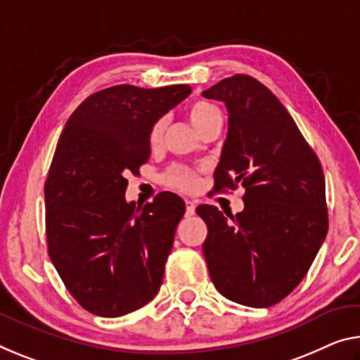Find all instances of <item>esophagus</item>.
<instances>
[{"instance_id":"obj_1","label":"esophagus","mask_w":360,"mask_h":360,"mask_svg":"<svg viewBox=\"0 0 360 360\" xmlns=\"http://www.w3.org/2000/svg\"><path fill=\"white\" fill-rule=\"evenodd\" d=\"M195 202L193 200H186V214L187 216H192L193 213H195Z\"/></svg>"}]
</instances>
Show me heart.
I'll use <instances>...</instances> for the list:
<instances>
[{"label":"heart","mask_w":360,"mask_h":360,"mask_svg":"<svg viewBox=\"0 0 360 360\" xmlns=\"http://www.w3.org/2000/svg\"><path fill=\"white\" fill-rule=\"evenodd\" d=\"M187 113H189L191 122L198 133H200L208 123L221 118L219 108L208 101H195L189 107V112ZM163 131H165V118H160L152 124L150 128V133H149L150 146H157L158 142L162 141ZM165 182H167L169 187H173V189H178L182 192H192L198 187V176L195 171H192L186 167H174L165 174Z\"/></svg>","instance_id":"1"}]
</instances>
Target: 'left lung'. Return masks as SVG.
Listing matches in <instances>:
<instances>
[{
  "mask_svg": "<svg viewBox=\"0 0 360 360\" xmlns=\"http://www.w3.org/2000/svg\"><path fill=\"white\" fill-rule=\"evenodd\" d=\"M203 98L224 102L227 138L214 189L245 187L240 213L197 207L210 277L227 300L269 307L303 281L327 237L322 165L281 101L248 75L221 79Z\"/></svg>",
  "mask_w": 360,
  "mask_h": 360,
  "instance_id": "1",
  "label": "left lung"
}]
</instances>
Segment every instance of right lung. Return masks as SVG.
<instances>
[{
    "label": "right lung",
    "mask_w": 360,
    "mask_h": 360,
    "mask_svg": "<svg viewBox=\"0 0 360 360\" xmlns=\"http://www.w3.org/2000/svg\"><path fill=\"white\" fill-rule=\"evenodd\" d=\"M191 91L118 84L91 94L67 120L44 182L48 253L91 314L124 316L160 290L186 205L162 192L136 208L124 200V176L149 160L152 124Z\"/></svg>",
    "instance_id": "1"
}]
</instances>
